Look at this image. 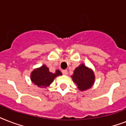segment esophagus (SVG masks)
Segmentation results:
<instances>
[{
    "label": "esophagus",
    "instance_id": "34e87169",
    "mask_svg": "<svg viewBox=\"0 0 126 126\" xmlns=\"http://www.w3.org/2000/svg\"><path fill=\"white\" fill-rule=\"evenodd\" d=\"M62 73H63V74H64V75H66L67 74V70H63V71H62Z\"/></svg>",
    "mask_w": 126,
    "mask_h": 126
}]
</instances>
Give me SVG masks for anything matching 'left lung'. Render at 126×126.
<instances>
[{
  "label": "left lung",
  "instance_id": "8db88e82",
  "mask_svg": "<svg viewBox=\"0 0 126 126\" xmlns=\"http://www.w3.org/2000/svg\"><path fill=\"white\" fill-rule=\"evenodd\" d=\"M79 91H85L91 87L94 83L95 76L93 70L84 64H81L74 71L71 76Z\"/></svg>",
  "mask_w": 126,
  "mask_h": 126
}]
</instances>
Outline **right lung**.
<instances>
[{"label": "right lung", "instance_id": "right-lung-1", "mask_svg": "<svg viewBox=\"0 0 126 126\" xmlns=\"http://www.w3.org/2000/svg\"><path fill=\"white\" fill-rule=\"evenodd\" d=\"M62 75L60 70H56L52 73L49 71V68L45 65L35 68L32 72L30 75L32 81L39 87L46 88L53 82L55 78Z\"/></svg>", "mask_w": 126, "mask_h": 126}]
</instances>
